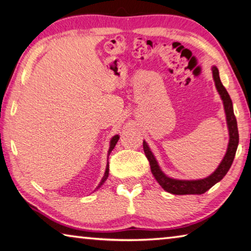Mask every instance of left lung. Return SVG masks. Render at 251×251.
<instances>
[{"label":"left lung","mask_w":251,"mask_h":251,"mask_svg":"<svg viewBox=\"0 0 251 251\" xmlns=\"http://www.w3.org/2000/svg\"><path fill=\"white\" fill-rule=\"evenodd\" d=\"M212 70H213L214 80H215L216 89L218 91V93L221 94L223 102H224L227 125H228V130H229L228 148H227V152L225 154V157L221 162V165L218 166L216 171L208 177H205V179H202V180L184 181V180L171 179V177H168L165 173L160 170L156 159H154L152 152L150 151V149L147 146V144H146V141L143 143L144 151L150 163V169H151L153 176L156 177L158 183L162 186L163 190H166L167 192L169 193L177 194V195L203 194L206 192L207 190L211 189L214 184H216L217 182H220L223 177L226 176V173L228 172L229 168L231 166V163L234 161L236 150H237V147H238L239 135H238V128H237V121H236L234 110H233V103H231L228 92H227L225 86L223 85L222 81L220 79L218 69L216 67H213Z\"/></svg>","instance_id":"left-lung-1"}]
</instances>
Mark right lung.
<instances>
[{
	"mask_svg": "<svg viewBox=\"0 0 251 251\" xmlns=\"http://www.w3.org/2000/svg\"><path fill=\"white\" fill-rule=\"evenodd\" d=\"M118 135H116V136H114V137L112 138V140H111V145H110V149H108V154L111 153V151L112 150L114 149V147H115V145H116V143L118 141ZM110 165H108V162H107V166H106V170H105V173H104V176L102 177V181H101V183H100V185L98 186V188H100V186H101L104 182L106 181V179H107V176H108V170H110Z\"/></svg>",
	"mask_w": 251,
	"mask_h": 251,
	"instance_id": "obj_1",
	"label": "right lung"
}]
</instances>
